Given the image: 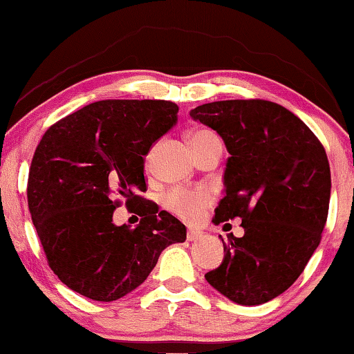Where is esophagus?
<instances>
[{
  "mask_svg": "<svg viewBox=\"0 0 354 354\" xmlns=\"http://www.w3.org/2000/svg\"><path fill=\"white\" fill-rule=\"evenodd\" d=\"M200 239H203V232L194 231V229H190V231L187 232V241L196 242V241H200Z\"/></svg>",
  "mask_w": 354,
  "mask_h": 354,
  "instance_id": "34e87169",
  "label": "esophagus"
}]
</instances>
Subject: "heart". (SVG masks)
<instances>
[{
	"mask_svg": "<svg viewBox=\"0 0 354 354\" xmlns=\"http://www.w3.org/2000/svg\"><path fill=\"white\" fill-rule=\"evenodd\" d=\"M211 138H218L209 130H196L190 135L192 146L203 143ZM213 201V195L206 188H196V190H187V188H174L164 196V205L177 216H180L187 221H195L200 218V214L208 208Z\"/></svg>",
	"mask_w": 354,
	"mask_h": 354,
	"instance_id": "heart-1",
	"label": "heart"
}]
</instances>
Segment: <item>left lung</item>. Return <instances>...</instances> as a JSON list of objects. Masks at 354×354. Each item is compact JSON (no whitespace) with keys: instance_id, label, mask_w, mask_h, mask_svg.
I'll use <instances>...</instances> for the list:
<instances>
[{"instance_id":"1","label":"left lung","mask_w":354,"mask_h":354,"mask_svg":"<svg viewBox=\"0 0 354 354\" xmlns=\"http://www.w3.org/2000/svg\"><path fill=\"white\" fill-rule=\"evenodd\" d=\"M226 145L224 196L214 224L241 218L244 236L224 244L206 281L229 301L259 306L304 272L327 223L330 166L309 127L268 100H218L190 110Z\"/></svg>"}]
</instances>
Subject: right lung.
<instances>
[{"label": "right lung", "instance_id": "1", "mask_svg": "<svg viewBox=\"0 0 354 354\" xmlns=\"http://www.w3.org/2000/svg\"><path fill=\"white\" fill-rule=\"evenodd\" d=\"M169 100H99L45 131L29 171L27 201L50 268L73 291L110 302L136 289L187 227L146 192L145 156L177 123ZM125 199L142 216L117 227Z\"/></svg>", "mask_w": 354, "mask_h": 354}]
</instances>
